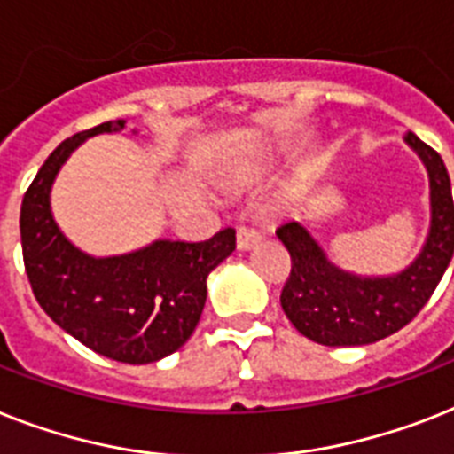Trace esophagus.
I'll return each mask as SVG.
<instances>
[{"mask_svg":"<svg viewBox=\"0 0 454 454\" xmlns=\"http://www.w3.org/2000/svg\"><path fill=\"white\" fill-rule=\"evenodd\" d=\"M261 239V233L259 231H254V228H238V249L239 252H247V249H252L256 242Z\"/></svg>","mask_w":454,"mask_h":454,"instance_id":"34e87169","label":"esophagus"}]
</instances>
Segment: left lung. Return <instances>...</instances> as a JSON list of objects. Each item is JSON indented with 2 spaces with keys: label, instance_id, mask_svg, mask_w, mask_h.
<instances>
[{
  "label": "left lung",
  "instance_id": "8db88e82",
  "mask_svg": "<svg viewBox=\"0 0 454 454\" xmlns=\"http://www.w3.org/2000/svg\"><path fill=\"white\" fill-rule=\"evenodd\" d=\"M429 175L431 223L422 252L408 268L385 278H364L331 263L310 231L286 221L275 231L291 256L279 303L305 338L329 348L371 345L403 329L431 298L454 252V202L443 158L406 132Z\"/></svg>",
  "mask_w": 454,
  "mask_h": 454
}]
</instances>
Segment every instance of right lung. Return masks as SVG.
I'll return each instance as SVG.
<instances>
[{
    "label": "right lung",
    "mask_w": 454,
    "mask_h": 454,
    "mask_svg": "<svg viewBox=\"0 0 454 454\" xmlns=\"http://www.w3.org/2000/svg\"><path fill=\"white\" fill-rule=\"evenodd\" d=\"M125 121L95 125L65 139L29 184L20 207V239L36 301L60 329L86 348L123 364H153L182 348L200 322L207 275L235 249V231L205 242L156 239L119 256L74 247L51 212V186L74 149Z\"/></svg>",
    "instance_id": "add662e5"
}]
</instances>
